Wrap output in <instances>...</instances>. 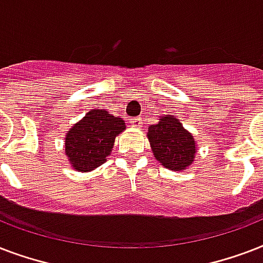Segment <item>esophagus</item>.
<instances>
[{"label": "esophagus", "mask_w": 263, "mask_h": 263, "mask_svg": "<svg viewBox=\"0 0 263 263\" xmlns=\"http://www.w3.org/2000/svg\"><path fill=\"white\" fill-rule=\"evenodd\" d=\"M129 123L132 124V127H142V119L140 117H132V119H129Z\"/></svg>", "instance_id": "34e87169"}]
</instances>
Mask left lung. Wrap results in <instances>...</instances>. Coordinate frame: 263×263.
Wrapping results in <instances>:
<instances>
[{
	"instance_id": "obj_1",
	"label": "left lung",
	"mask_w": 263,
	"mask_h": 263,
	"mask_svg": "<svg viewBox=\"0 0 263 263\" xmlns=\"http://www.w3.org/2000/svg\"><path fill=\"white\" fill-rule=\"evenodd\" d=\"M147 138L157 161L171 171H183L192 164L195 139L184 129L175 116H165L160 123L148 127Z\"/></svg>"
}]
</instances>
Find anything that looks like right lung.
I'll return each mask as SVG.
<instances>
[{"instance_id": "1", "label": "right lung", "mask_w": 263, "mask_h": 263, "mask_svg": "<svg viewBox=\"0 0 263 263\" xmlns=\"http://www.w3.org/2000/svg\"><path fill=\"white\" fill-rule=\"evenodd\" d=\"M125 129V123L106 110L92 109L68 131L65 154L80 172L98 168L110 154L115 138Z\"/></svg>"}]
</instances>
